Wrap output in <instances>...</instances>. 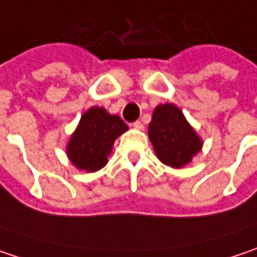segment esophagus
<instances>
[{
	"label": "esophagus",
	"mask_w": 257,
	"mask_h": 257,
	"mask_svg": "<svg viewBox=\"0 0 257 257\" xmlns=\"http://www.w3.org/2000/svg\"><path fill=\"white\" fill-rule=\"evenodd\" d=\"M133 127H135L136 130H143V124H142V121H136V122H133Z\"/></svg>",
	"instance_id": "obj_1"
}]
</instances>
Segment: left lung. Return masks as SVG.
<instances>
[{
    "mask_svg": "<svg viewBox=\"0 0 257 257\" xmlns=\"http://www.w3.org/2000/svg\"><path fill=\"white\" fill-rule=\"evenodd\" d=\"M148 135L158 159L173 168L189 165L203 146L200 136L174 103L156 106Z\"/></svg>",
    "mask_w": 257,
    "mask_h": 257,
    "instance_id": "obj_1",
    "label": "left lung"
}]
</instances>
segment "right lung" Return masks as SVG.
I'll list each match as a JSON object with an SVG mask.
<instances>
[{
    "instance_id": "add662e5",
    "label": "right lung",
    "mask_w": 257,
    "mask_h": 257,
    "mask_svg": "<svg viewBox=\"0 0 257 257\" xmlns=\"http://www.w3.org/2000/svg\"><path fill=\"white\" fill-rule=\"evenodd\" d=\"M127 130L128 125L118 115L109 114L102 106L89 108L67 143L68 161L86 173L99 171L108 162L115 139Z\"/></svg>"
}]
</instances>
